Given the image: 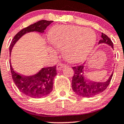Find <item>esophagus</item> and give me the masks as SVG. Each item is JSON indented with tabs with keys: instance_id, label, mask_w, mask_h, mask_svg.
<instances>
[{
	"instance_id": "34e87169",
	"label": "esophagus",
	"mask_w": 124,
	"mask_h": 124,
	"mask_svg": "<svg viewBox=\"0 0 124 124\" xmlns=\"http://www.w3.org/2000/svg\"><path fill=\"white\" fill-rule=\"evenodd\" d=\"M66 67V65L65 64H63L62 63H59L57 64V70H61V69H63V68L65 67Z\"/></svg>"
}]
</instances>
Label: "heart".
Wrapping results in <instances>:
<instances>
[{
    "instance_id": "b5f03b06",
    "label": "heart",
    "mask_w": 124,
    "mask_h": 124,
    "mask_svg": "<svg viewBox=\"0 0 124 124\" xmlns=\"http://www.w3.org/2000/svg\"><path fill=\"white\" fill-rule=\"evenodd\" d=\"M52 45L62 49L64 58L76 63L84 61L93 49L96 41L95 32L89 28L76 25H57L50 30Z\"/></svg>"
}]
</instances>
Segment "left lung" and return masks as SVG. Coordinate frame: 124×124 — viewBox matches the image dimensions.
I'll return each instance as SVG.
<instances>
[{
  "label": "left lung",
  "mask_w": 124,
  "mask_h": 124,
  "mask_svg": "<svg viewBox=\"0 0 124 124\" xmlns=\"http://www.w3.org/2000/svg\"><path fill=\"white\" fill-rule=\"evenodd\" d=\"M101 39L99 43H106L113 48V43L105 33H101ZM83 65L73 67L74 75L71 81V86L75 93L83 97H94L103 92L108 87L113 77V74L105 82H95L89 81L85 78Z\"/></svg>",
  "instance_id": "left-lung-1"
}]
</instances>
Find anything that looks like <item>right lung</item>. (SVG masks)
<instances>
[{
    "mask_svg": "<svg viewBox=\"0 0 124 124\" xmlns=\"http://www.w3.org/2000/svg\"><path fill=\"white\" fill-rule=\"evenodd\" d=\"M53 22V21H39L19 31L15 35L10 43V54L15 44L23 35L33 31L42 33ZM10 67L15 85L24 94L32 98H41L47 96L53 91L54 78L57 75L55 65L43 68L38 73L30 76L18 75V73L14 71L11 63Z\"/></svg>",
    "mask_w": 124,
    "mask_h": 124,
    "instance_id": "1",
    "label": "right lung"
}]
</instances>
